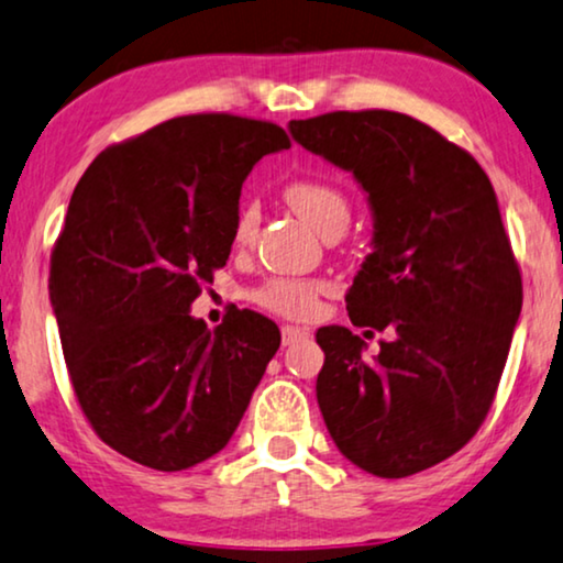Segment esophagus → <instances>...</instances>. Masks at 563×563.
I'll return each instance as SVG.
<instances>
[{"label": "esophagus", "instance_id": "1", "mask_svg": "<svg viewBox=\"0 0 563 563\" xmlns=\"http://www.w3.org/2000/svg\"><path fill=\"white\" fill-rule=\"evenodd\" d=\"M280 332H283V344H286V347H290V344L301 342V340H306V336H309V332H306V329L294 327V324H286V327L280 329Z\"/></svg>", "mask_w": 563, "mask_h": 563}]
</instances>
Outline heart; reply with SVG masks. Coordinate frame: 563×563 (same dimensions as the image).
I'll use <instances>...</instances> for the list:
<instances>
[{"mask_svg":"<svg viewBox=\"0 0 563 563\" xmlns=\"http://www.w3.org/2000/svg\"><path fill=\"white\" fill-rule=\"evenodd\" d=\"M286 200L294 211L311 223L321 236L329 231H344L350 223V200L340 187L324 179H294L286 187ZM260 211L257 206H244L234 223V242L246 244L257 229ZM324 283L311 280V277L275 275L262 283L250 294V298L262 309L288 319H309L317 311L319 294Z\"/></svg>","mask_w":563,"mask_h":563,"instance_id":"b5f03b06","label":"heart"}]
</instances>
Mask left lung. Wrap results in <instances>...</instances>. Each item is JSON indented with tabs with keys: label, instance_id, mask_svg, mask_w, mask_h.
I'll return each mask as SVG.
<instances>
[{
	"label": "left lung",
	"instance_id": "obj_1",
	"mask_svg": "<svg viewBox=\"0 0 563 563\" xmlns=\"http://www.w3.org/2000/svg\"><path fill=\"white\" fill-rule=\"evenodd\" d=\"M306 152L368 195L373 252L344 296L384 332L376 357L347 327H321L317 401L344 459L404 478L474 438L497 394L522 280L486 172L461 146L391 110L290 120Z\"/></svg>",
	"mask_w": 563,
	"mask_h": 563
}]
</instances>
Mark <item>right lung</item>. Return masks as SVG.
<instances>
[{
    "mask_svg": "<svg viewBox=\"0 0 563 563\" xmlns=\"http://www.w3.org/2000/svg\"><path fill=\"white\" fill-rule=\"evenodd\" d=\"M288 146L265 120L183 115L104 148L74 187L51 306L81 411L141 466L183 471L223 451L280 347L262 313L208 329L190 306L227 265L246 175Z\"/></svg>",
    "mask_w": 563,
    "mask_h": 563,
    "instance_id": "obj_1",
    "label": "right lung"
}]
</instances>
